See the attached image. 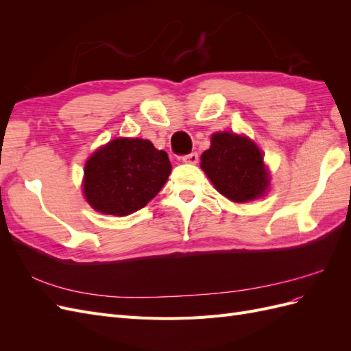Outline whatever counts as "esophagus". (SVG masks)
<instances>
[{
    "instance_id": "obj_1",
    "label": "esophagus",
    "mask_w": 351,
    "mask_h": 351,
    "mask_svg": "<svg viewBox=\"0 0 351 351\" xmlns=\"http://www.w3.org/2000/svg\"><path fill=\"white\" fill-rule=\"evenodd\" d=\"M182 161H183V162H186V164H197V161H199V155H197L196 152L183 155V156H182Z\"/></svg>"
}]
</instances>
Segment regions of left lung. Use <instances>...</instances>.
I'll return each instance as SVG.
<instances>
[{"instance_id":"1","label":"left lung","mask_w":351,"mask_h":351,"mask_svg":"<svg viewBox=\"0 0 351 351\" xmlns=\"http://www.w3.org/2000/svg\"><path fill=\"white\" fill-rule=\"evenodd\" d=\"M200 167L219 193L232 202H247L263 195L268 174L259 147L247 137L215 133L202 154Z\"/></svg>"}]
</instances>
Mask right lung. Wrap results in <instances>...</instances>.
<instances>
[{"label":"right lung","instance_id":"obj_1","mask_svg":"<svg viewBox=\"0 0 351 351\" xmlns=\"http://www.w3.org/2000/svg\"><path fill=\"white\" fill-rule=\"evenodd\" d=\"M171 173L167 152L149 141L115 139L84 167V196L102 214L124 217L154 199Z\"/></svg>","mask_w":351,"mask_h":351}]
</instances>
